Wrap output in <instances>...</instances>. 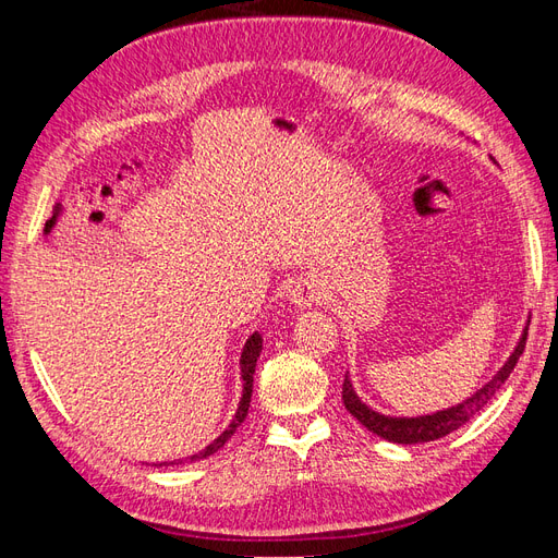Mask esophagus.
Returning <instances> with one entry per match:
<instances>
[{
    "instance_id": "34e87169",
    "label": "esophagus",
    "mask_w": 558,
    "mask_h": 558,
    "mask_svg": "<svg viewBox=\"0 0 558 558\" xmlns=\"http://www.w3.org/2000/svg\"><path fill=\"white\" fill-rule=\"evenodd\" d=\"M326 298V291L324 286H320L316 279H300L295 281V286L291 289V302L295 307L300 310H307L312 305H316V302H320Z\"/></svg>"
}]
</instances>
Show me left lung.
<instances>
[{"instance_id": "left-lung-1", "label": "left lung", "mask_w": 558, "mask_h": 558, "mask_svg": "<svg viewBox=\"0 0 558 558\" xmlns=\"http://www.w3.org/2000/svg\"><path fill=\"white\" fill-rule=\"evenodd\" d=\"M526 335H529V324H526V328H523L514 351L510 353V359L502 363L498 373L488 379L482 388H477V391L470 398H465L459 404H453V408L433 412L426 416H386V414L369 410L367 404L356 396V391H353V386L349 381V373L342 384L344 408L349 410L351 416H356L369 433L384 437V440H388V442L418 445V442L440 440V437L459 430L463 424H468L472 416H475L480 410L486 408L488 402H492V398L498 393V388L508 381L519 356L523 353V347H526Z\"/></svg>"}]
</instances>
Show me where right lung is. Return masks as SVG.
I'll return each instance as SVG.
<instances>
[{
  "label": "right lung",
  "instance_id": "right-lung-1",
  "mask_svg": "<svg viewBox=\"0 0 558 558\" xmlns=\"http://www.w3.org/2000/svg\"><path fill=\"white\" fill-rule=\"evenodd\" d=\"M260 351H263V337H260V332H253V335L248 337V340H246V344H244V349H242V359H240V365H242V381H244L240 408H238V412H234V418L230 421V426H228L221 435H218L209 447H205L202 451H197V453L191 456V459H189L191 463H193V461H199V459H207V456L216 453L218 449H221V447L230 440L232 433L242 426V421H244L246 414H248V402H251V393H253V373H256V361H258V356H260ZM174 463L179 465L181 461L160 463V465H174Z\"/></svg>",
  "mask_w": 558,
  "mask_h": 558
}]
</instances>
